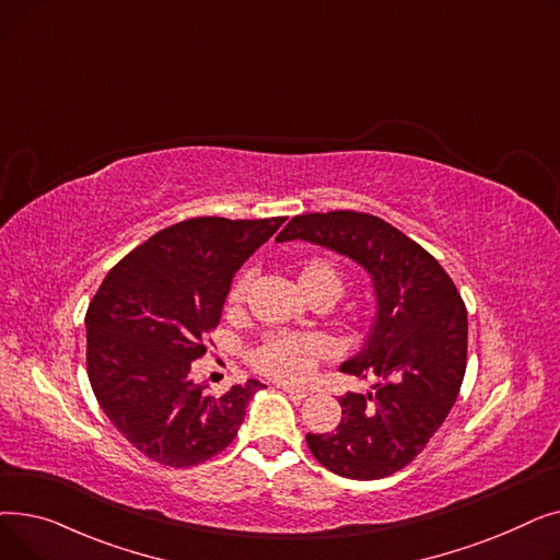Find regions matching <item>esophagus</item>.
<instances>
[{"label": "esophagus", "instance_id": "esophagus-1", "mask_svg": "<svg viewBox=\"0 0 560 560\" xmlns=\"http://www.w3.org/2000/svg\"><path fill=\"white\" fill-rule=\"evenodd\" d=\"M283 393H288L292 399H306L308 397V390H302V388H295V386H281Z\"/></svg>", "mask_w": 560, "mask_h": 560}]
</instances>
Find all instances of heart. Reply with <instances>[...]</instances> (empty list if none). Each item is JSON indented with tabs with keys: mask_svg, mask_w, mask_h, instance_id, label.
<instances>
[{
	"mask_svg": "<svg viewBox=\"0 0 560 560\" xmlns=\"http://www.w3.org/2000/svg\"><path fill=\"white\" fill-rule=\"evenodd\" d=\"M298 279L308 300L329 298L331 302H336L345 288V279L342 272L338 270V265L322 256L304 258L300 262ZM249 281L252 277L247 272L233 279L226 292L229 311L241 308L249 290ZM327 354V340L315 334H270L249 351V363L256 372L272 376L277 381H302Z\"/></svg>",
	"mask_w": 560,
	"mask_h": 560,
	"instance_id": "heart-1",
	"label": "heart"
}]
</instances>
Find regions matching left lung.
Wrapping results in <instances>:
<instances>
[{
  "mask_svg": "<svg viewBox=\"0 0 560 560\" xmlns=\"http://www.w3.org/2000/svg\"><path fill=\"white\" fill-rule=\"evenodd\" d=\"M308 241L370 272L376 317L361 354L340 372L374 381V393L340 397L334 433H306L331 472L372 481L413 460L450 416L467 365V311L452 277L424 247L376 215H295L279 243Z\"/></svg>",
  "mask_w": 560,
  "mask_h": 560,
  "instance_id": "left-lung-1",
  "label": "left lung"
}]
</instances>
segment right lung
I'll return each instance as SVG.
<instances>
[{"mask_svg": "<svg viewBox=\"0 0 560 560\" xmlns=\"http://www.w3.org/2000/svg\"><path fill=\"white\" fill-rule=\"evenodd\" d=\"M283 222H176L129 252L95 292L85 313L88 378L106 418L147 458L170 467L213 458L265 388L249 378L213 397L188 374L220 325L233 275Z\"/></svg>", "mask_w": 560, "mask_h": 560, "instance_id": "right-lung-1", "label": "right lung"}]
</instances>
